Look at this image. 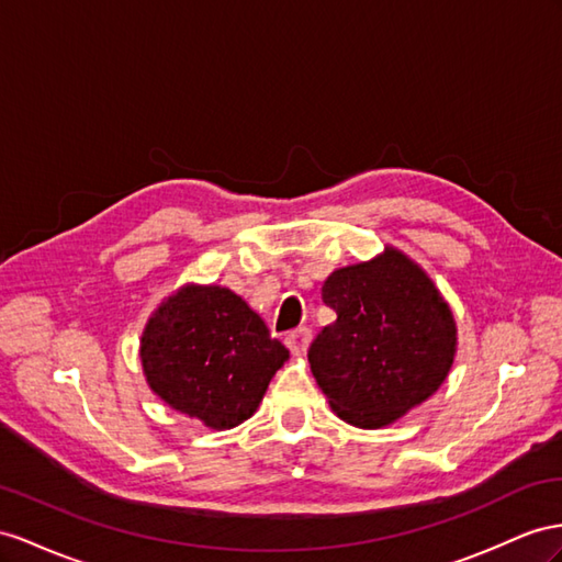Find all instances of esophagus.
I'll list each match as a JSON object with an SVG mask.
<instances>
[{"label":"esophagus","instance_id":"1","mask_svg":"<svg viewBox=\"0 0 562 562\" xmlns=\"http://www.w3.org/2000/svg\"><path fill=\"white\" fill-rule=\"evenodd\" d=\"M284 344H286V349H290L294 356H304L306 349H308V344H311V329L308 327L294 329V333H290V335L284 337Z\"/></svg>","mask_w":562,"mask_h":562}]
</instances>
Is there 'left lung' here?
<instances>
[{"instance_id": "left-lung-1", "label": "left lung", "mask_w": 562, "mask_h": 562, "mask_svg": "<svg viewBox=\"0 0 562 562\" xmlns=\"http://www.w3.org/2000/svg\"><path fill=\"white\" fill-rule=\"evenodd\" d=\"M333 325L313 339L308 363L341 420L382 427L423 404L456 353L451 308L425 272L396 249L339 268L323 284Z\"/></svg>"}]
</instances>
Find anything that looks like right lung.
Here are the masks:
<instances>
[{"mask_svg":"<svg viewBox=\"0 0 562 562\" xmlns=\"http://www.w3.org/2000/svg\"><path fill=\"white\" fill-rule=\"evenodd\" d=\"M139 358L170 408L229 429L256 413L290 351L235 292L187 284L149 318Z\"/></svg>","mask_w":562,"mask_h":562,"instance_id":"right-lung-1","label":"right lung"}]
</instances>
